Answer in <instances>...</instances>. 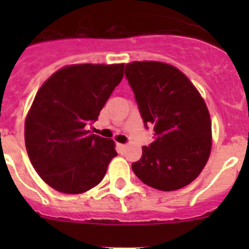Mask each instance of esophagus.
<instances>
[{"label":"esophagus","mask_w":249,"mask_h":249,"mask_svg":"<svg viewBox=\"0 0 249 249\" xmlns=\"http://www.w3.org/2000/svg\"><path fill=\"white\" fill-rule=\"evenodd\" d=\"M125 148H126V144H123V143H117V150L119 151H124Z\"/></svg>","instance_id":"obj_1"}]
</instances>
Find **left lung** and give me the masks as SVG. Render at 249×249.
Listing matches in <instances>:
<instances>
[{
	"mask_svg": "<svg viewBox=\"0 0 249 249\" xmlns=\"http://www.w3.org/2000/svg\"><path fill=\"white\" fill-rule=\"evenodd\" d=\"M144 125L155 141L132 164L137 177L161 191L185 187L201 173L212 150V123L200 93L172 64L143 60L125 66Z\"/></svg>",
	"mask_w": 249,
	"mask_h": 249,
	"instance_id": "obj_1",
	"label": "left lung"
}]
</instances>
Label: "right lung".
I'll return each mask as SVG.
<instances>
[{
    "label": "right lung",
    "mask_w": 249,
    "mask_h": 249,
    "mask_svg": "<svg viewBox=\"0 0 249 249\" xmlns=\"http://www.w3.org/2000/svg\"><path fill=\"white\" fill-rule=\"evenodd\" d=\"M124 64H71L37 91L24 123L29 160L42 179L63 194H83L103 179L117 155L115 142L88 125L124 76Z\"/></svg>",
    "instance_id": "right-lung-1"
}]
</instances>
